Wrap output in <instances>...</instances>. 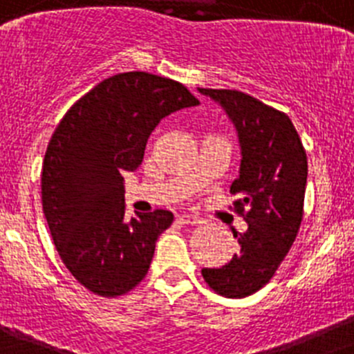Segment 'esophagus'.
Instances as JSON below:
<instances>
[{"label": "esophagus", "mask_w": 354, "mask_h": 354, "mask_svg": "<svg viewBox=\"0 0 354 354\" xmlns=\"http://www.w3.org/2000/svg\"><path fill=\"white\" fill-rule=\"evenodd\" d=\"M180 222L181 224H187V225H197V224H201V218L199 216H194V215H180Z\"/></svg>", "instance_id": "34e87169"}]
</instances>
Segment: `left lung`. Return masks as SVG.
I'll list each match as a JSON object with an SVG mask.
<instances>
[{
	"mask_svg": "<svg viewBox=\"0 0 354 354\" xmlns=\"http://www.w3.org/2000/svg\"><path fill=\"white\" fill-rule=\"evenodd\" d=\"M225 109L241 145L232 209L248 229L236 234L240 252L222 268H203L209 289L245 298L266 286L295 243L304 218L307 153L289 116L238 90L199 88Z\"/></svg>",
	"mask_w": 354,
	"mask_h": 354,
	"instance_id": "obj_1",
	"label": "left lung"
}]
</instances>
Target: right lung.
<instances>
[{"mask_svg": "<svg viewBox=\"0 0 354 354\" xmlns=\"http://www.w3.org/2000/svg\"><path fill=\"white\" fill-rule=\"evenodd\" d=\"M199 100L181 82L148 72L104 79L70 107L42 164V208L56 250L88 291L127 295L148 273L167 209L127 218L125 171L141 165L162 118Z\"/></svg>", "mask_w": 354, "mask_h": 354, "instance_id": "1", "label": "right lung"}]
</instances>
